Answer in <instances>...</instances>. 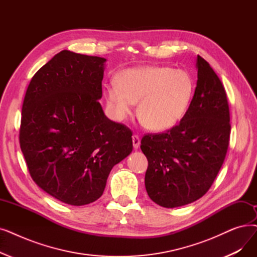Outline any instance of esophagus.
I'll return each mask as SVG.
<instances>
[{"label": "esophagus", "mask_w": 257, "mask_h": 257, "mask_svg": "<svg viewBox=\"0 0 257 257\" xmlns=\"http://www.w3.org/2000/svg\"><path fill=\"white\" fill-rule=\"evenodd\" d=\"M132 143H133V147H135L136 149H138V148L140 147V145H141V139H140V137L137 136V135L133 136V137H132Z\"/></svg>", "instance_id": "34e87169"}]
</instances>
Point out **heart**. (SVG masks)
I'll use <instances>...</instances> for the list:
<instances>
[{"mask_svg":"<svg viewBox=\"0 0 257 257\" xmlns=\"http://www.w3.org/2000/svg\"><path fill=\"white\" fill-rule=\"evenodd\" d=\"M117 84L106 90L108 104L117 119L129 116L139 102L138 116L153 131L173 127L182 119L191 103L194 81L184 69L146 66L127 69L117 75Z\"/></svg>","mask_w":257,"mask_h":257,"instance_id":"heart-1","label":"heart"}]
</instances>
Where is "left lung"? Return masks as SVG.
<instances>
[{
  "label": "left lung",
  "instance_id": "8db88e82",
  "mask_svg": "<svg viewBox=\"0 0 257 257\" xmlns=\"http://www.w3.org/2000/svg\"><path fill=\"white\" fill-rule=\"evenodd\" d=\"M197 82L180 124L143 137L148 160L145 186L165 208L181 207L206 194L225 161L230 139V111L225 88L211 66L197 55Z\"/></svg>",
  "mask_w": 257,
  "mask_h": 257
}]
</instances>
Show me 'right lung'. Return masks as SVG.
<instances>
[{"label": "right lung", "instance_id": "obj_1", "mask_svg": "<svg viewBox=\"0 0 257 257\" xmlns=\"http://www.w3.org/2000/svg\"><path fill=\"white\" fill-rule=\"evenodd\" d=\"M105 62L59 52L32 76L22 107L20 146L30 176L72 206L101 197L111 169L132 151L131 130L98 102Z\"/></svg>", "mask_w": 257, "mask_h": 257}]
</instances>
